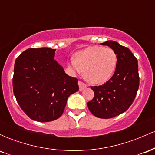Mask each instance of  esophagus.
Wrapping results in <instances>:
<instances>
[{"label":"esophagus","instance_id":"obj_1","mask_svg":"<svg viewBox=\"0 0 155 155\" xmlns=\"http://www.w3.org/2000/svg\"><path fill=\"white\" fill-rule=\"evenodd\" d=\"M78 84H79V90L80 91H81V90H83L84 89H85L87 87V85L86 84H84V82H82V81H79V82H78Z\"/></svg>","mask_w":155,"mask_h":155}]
</instances>
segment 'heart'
Listing matches in <instances>:
<instances>
[{
    "instance_id": "obj_1",
    "label": "heart",
    "mask_w": 155,
    "mask_h": 155,
    "mask_svg": "<svg viewBox=\"0 0 155 155\" xmlns=\"http://www.w3.org/2000/svg\"><path fill=\"white\" fill-rule=\"evenodd\" d=\"M118 58L111 47L92 46L76 53L68 66L76 74L84 72L89 82L102 84L111 79L117 68Z\"/></svg>"
}]
</instances>
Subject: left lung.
<instances>
[{"instance_id": "obj_1", "label": "left lung", "mask_w": 155, "mask_h": 155, "mask_svg": "<svg viewBox=\"0 0 155 155\" xmlns=\"http://www.w3.org/2000/svg\"><path fill=\"white\" fill-rule=\"evenodd\" d=\"M101 44L116 51L118 62L111 79L101 86L91 87L95 95L87 106L94 116L109 119L127 111L136 97L139 87L138 60L128 48L114 41Z\"/></svg>"}]
</instances>
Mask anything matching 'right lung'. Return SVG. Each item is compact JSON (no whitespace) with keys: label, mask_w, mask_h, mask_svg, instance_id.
Segmentation results:
<instances>
[{"label":"right lung","mask_w":155,"mask_h":155,"mask_svg":"<svg viewBox=\"0 0 155 155\" xmlns=\"http://www.w3.org/2000/svg\"><path fill=\"white\" fill-rule=\"evenodd\" d=\"M56 49H26L16 59L13 91L22 111L33 120L51 122L63 114L67 100L79 90L78 79L55 60Z\"/></svg>","instance_id":"right-lung-1"}]
</instances>
